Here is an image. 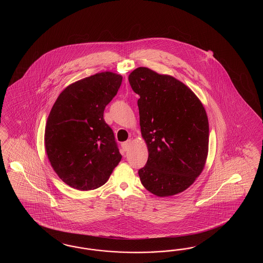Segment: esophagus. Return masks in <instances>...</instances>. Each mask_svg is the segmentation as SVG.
<instances>
[{
    "instance_id": "34e87169",
    "label": "esophagus",
    "mask_w": 263,
    "mask_h": 263,
    "mask_svg": "<svg viewBox=\"0 0 263 263\" xmlns=\"http://www.w3.org/2000/svg\"><path fill=\"white\" fill-rule=\"evenodd\" d=\"M130 145H131V141L130 140H128L126 142L121 143V147H122V149L124 152H127L128 149L130 148Z\"/></svg>"
}]
</instances>
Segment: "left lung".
Masks as SVG:
<instances>
[{
    "mask_svg": "<svg viewBox=\"0 0 263 263\" xmlns=\"http://www.w3.org/2000/svg\"><path fill=\"white\" fill-rule=\"evenodd\" d=\"M140 96V126L148 159L139 170L143 187L158 197L185 191L205 166L209 124L198 96L175 77L138 67L129 74Z\"/></svg>",
    "mask_w": 263,
    "mask_h": 263,
    "instance_id": "1",
    "label": "left lung"
}]
</instances>
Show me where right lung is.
<instances>
[{
	"mask_svg": "<svg viewBox=\"0 0 263 263\" xmlns=\"http://www.w3.org/2000/svg\"><path fill=\"white\" fill-rule=\"evenodd\" d=\"M122 76L96 73L64 88L45 127V149L57 175L74 189L95 190L107 182L121 154L105 107L118 93Z\"/></svg>",
	"mask_w": 263,
	"mask_h": 263,
	"instance_id": "add662e5",
	"label": "right lung"
}]
</instances>
